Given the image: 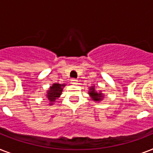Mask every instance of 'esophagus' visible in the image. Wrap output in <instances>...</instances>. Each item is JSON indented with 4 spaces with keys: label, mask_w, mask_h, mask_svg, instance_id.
Instances as JSON below:
<instances>
[{
    "label": "esophagus",
    "mask_w": 153,
    "mask_h": 153,
    "mask_svg": "<svg viewBox=\"0 0 153 153\" xmlns=\"http://www.w3.org/2000/svg\"><path fill=\"white\" fill-rule=\"evenodd\" d=\"M77 82H78V80H77V79H71V83H73V84L76 83Z\"/></svg>",
    "instance_id": "esophagus-1"
}]
</instances>
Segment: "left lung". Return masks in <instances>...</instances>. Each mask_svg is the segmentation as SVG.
Returning <instances> with one entry per match:
<instances>
[{"label": "left lung", "mask_w": 153, "mask_h": 153, "mask_svg": "<svg viewBox=\"0 0 153 153\" xmlns=\"http://www.w3.org/2000/svg\"><path fill=\"white\" fill-rule=\"evenodd\" d=\"M91 91H89V94L91 95V97L93 98V100L94 101H100L102 99V93H98V92H96L95 90H94V87H91Z\"/></svg>", "instance_id": "left-lung-1"}]
</instances>
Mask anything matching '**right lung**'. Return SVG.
<instances>
[{"label":"right lung","mask_w":153,"mask_h":153,"mask_svg":"<svg viewBox=\"0 0 153 153\" xmlns=\"http://www.w3.org/2000/svg\"><path fill=\"white\" fill-rule=\"evenodd\" d=\"M63 86H65L64 84L61 85V84L54 83L50 87L49 91H48V95H47L48 100L51 102V104L50 105H52V102H55V99L59 97V95L62 93V87Z\"/></svg>","instance_id":"add662e5"}]
</instances>
